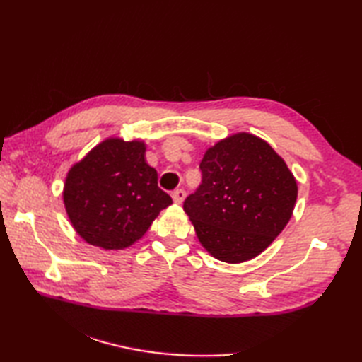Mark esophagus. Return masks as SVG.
<instances>
[{
    "label": "esophagus",
    "instance_id": "obj_1",
    "mask_svg": "<svg viewBox=\"0 0 362 362\" xmlns=\"http://www.w3.org/2000/svg\"><path fill=\"white\" fill-rule=\"evenodd\" d=\"M185 197H187V193L183 189H175L174 193H173V199H174V202L175 204H182L183 201H185Z\"/></svg>",
    "mask_w": 362,
    "mask_h": 362
}]
</instances>
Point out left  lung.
Masks as SVG:
<instances>
[{
  "label": "left lung",
  "mask_w": 362,
  "mask_h": 362,
  "mask_svg": "<svg viewBox=\"0 0 362 362\" xmlns=\"http://www.w3.org/2000/svg\"><path fill=\"white\" fill-rule=\"evenodd\" d=\"M199 168L201 187L183 202L199 241L226 263L255 258L292 216L294 175L264 140L245 132L206 149Z\"/></svg>",
  "instance_id": "1"
}]
</instances>
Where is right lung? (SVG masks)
Returning <instances> with one entry per match:
<instances>
[{
	"label": "right lung",
	"instance_id": "add662e5",
	"mask_svg": "<svg viewBox=\"0 0 362 362\" xmlns=\"http://www.w3.org/2000/svg\"><path fill=\"white\" fill-rule=\"evenodd\" d=\"M144 153L143 141L107 138L68 171L64 204L83 241L105 250L126 249L173 204Z\"/></svg>",
	"mask_w": 362,
	"mask_h": 362
}]
</instances>
